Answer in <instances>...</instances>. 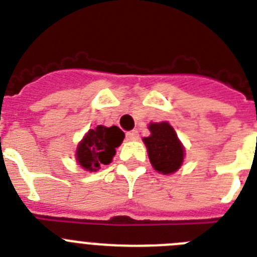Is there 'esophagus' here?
I'll list each match as a JSON object with an SVG mask.
<instances>
[{
	"label": "esophagus",
	"instance_id": "34e87169",
	"mask_svg": "<svg viewBox=\"0 0 257 257\" xmlns=\"http://www.w3.org/2000/svg\"><path fill=\"white\" fill-rule=\"evenodd\" d=\"M126 139L128 140V142H133V140H138V139H139V134H138V131H135V130L130 131V133L126 134Z\"/></svg>",
	"mask_w": 257,
	"mask_h": 257
}]
</instances>
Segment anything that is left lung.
<instances>
[{
    "label": "left lung",
    "mask_w": 257,
    "mask_h": 257,
    "mask_svg": "<svg viewBox=\"0 0 257 257\" xmlns=\"http://www.w3.org/2000/svg\"><path fill=\"white\" fill-rule=\"evenodd\" d=\"M151 135L144 138L149 161L157 172L174 174L181 167L185 157V148L169 122H151Z\"/></svg>",
    "instance_id": "left-lung-1"
}]
</instances>
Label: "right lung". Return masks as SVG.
I'll list each match as a JSON object with an SVG mask.
<instances>
[{
  "mask_svg": "<svg viewBox=\"0 0 257 257\" xmlns=\"http://www.w3.org/2000/svg\"><path fill=\"white\" fill-rule=\"evenodd\" d=\"M124 133L117 126L97 124L90 128L76 149V161L85 171L96 172L103 165H109L115 156V148L122 144Z\"/></svg>",
  "mask_w": 257,
  "mask_h": 257,
  "instance_id": "1",
  "label": "right lung"
}]
</instances>
